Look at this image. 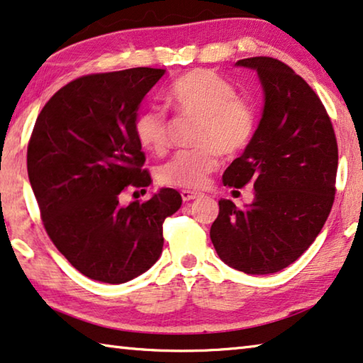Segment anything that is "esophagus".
I'll use <instances>...</instances> for the list:
<instances>
[{
  "label": "esophagus",
  "instance_id": "esophagus-1",
  "mask_svg": "<svg viewBox=\"0 0 363 363\" xmlns=\"http://www.w3.org/2000/svg\"><path fill=\"white\" fill-rule=\"evenodd\" d=\"M181 197H182L184 202H191V200H195L197 197H200V194L194 192V191H182Z\"/></svg>",
  "mask_w": 363,
  "mask_h": 363
}]
</instances>
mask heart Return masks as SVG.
<instances>
[{"mask_svg":"<svg viewBox=\"0 0 363 363\" xmlns=\"http://www.w3.org/2000/svg\"><path fill=\"white\" fill-rule=\"evenodd\" d=\"M166 100L184 116L199 119L194 137L197 148L177 153L161 166L160 179L172 187H203L218 168L220 152L231 157L250 142L257 123L255 109L235 96L231 82L206 69H195L176 79ZM134 132L143 148L163 153L168 147L169 121L160 108H147L135 118Z\"/></svg>","mask_w":363,"mask_h":363,"instance_id":"b5f03b06","label":"heart"}]
</instances>
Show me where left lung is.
I'll use <instances>...</instances> for the list:
<instances>
[{"mask_svg":"<svg viewBox=\"0 0 363 363\" xmlns=\"http://www.w3.org/2000/svg\"><path fill=\"white\" fill-rule=\"evenodd\" d=\"M257 72L263 90L260 123L223 182H254V202L239 210L220 200L210 238L216 254L247 274H272L310 245L335 202L337 143L323 103L284 62L257 56L235 62Z\"/></svg>","mask_w":363,"mask_h":363,"instance_id":"left-lung-1","label":"left lung"}]
</instances>
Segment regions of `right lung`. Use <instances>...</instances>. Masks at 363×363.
<instances>
[{"label": "right lung", "mask_w": 363, "mask_h": 363, "mask_svg": "<svg viewBox=\"0 0 363 363\" xmlns=\"http://www.w3.org/2000/svg\"><path fill=\"white\" fill-rule=\"evenodd\" d=\"M164 72L132 67L72 80L33 125L27 171L45 229L90 279L123 284L152 268L163 250L164 218L181 208V194L168 187L143 203H121L128 186L152 184L134 123Z\"/></svg>", "instance_id": "obj_1"}]
</instances>
